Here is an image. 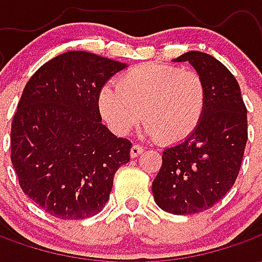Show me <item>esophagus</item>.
I'll return each mask as SVG.
<instances>
[{
  "label": "esophagus",
  "instance_id": "1",
  "mask_svg": "<svg viewBox=\"0 0 262 262\" xmlns=\"http://www.w3.org/2000/svg\"><path fill=\"white\" fill-rule=\"evenodd\" d=\"M143 153V147L139 144H133L130 148V157L132 159H136L137 156H140Z\"/></svg>",
  "mask_w": 262,
  "mask_h": 262
}]
</instances>
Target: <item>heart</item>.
Instances as JSON below:
<instances>
[{
    "label": "heart",
    "mask_w": 262,
    "mask_h": 262,
    "mask_svg": "<svg viewBox=\"0 0 262 262\" xmlns=\"http://www.w3.org/2000/svg\"><path fill=\"white\" fill-rule=\"evenodd\" d=\"M205 105L201 75L159 63L127 70L116 86L103 85L98 94L99 114L115 135L125 136L143 118V133L164 143H180L191 136Z\"/></svg>",
    "instance_id": "b5f03b06"
}]
</instances>
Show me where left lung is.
Wrapping results in <instances>:
<instances>
[{"label": "left lung", "mask_w": 262, "mask_h": 262, "mask_svg": "<svg viewBox=\"0 0 262 262\" xmlns=\"http://www.w3.org/2000/svg\"><path fill=\"white\" fill-rule=\"evenodd\" d=\"M172 61H188L201 75L206 105L192 135L165 147L151 189L163 210L192 214L212 208L236 181L247 143V109L234 75L213 56L191 50Z\"/></svg>", "instance_id": "obj_1"}]
</instances>
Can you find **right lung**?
<instances>
[{"label": "right lung", "mask_w": 262, "mask_h": 262, "mask_svg": "<svg viewBox=\"0 0 262 262\" xmlns=\"http://www.w3.org/2000/svg\"><path fill=\"white\" fill-rule=\"evenodd\" d=\"M127 64L67 52L24 88L11 127V161L22 191L54 217L86 219L108 202L132 143L102 125L98 94Z\"/></svg>", "instance_id": "obj_1"}]
</instances>
